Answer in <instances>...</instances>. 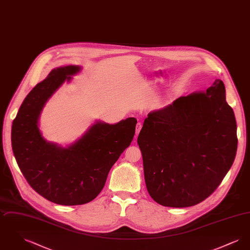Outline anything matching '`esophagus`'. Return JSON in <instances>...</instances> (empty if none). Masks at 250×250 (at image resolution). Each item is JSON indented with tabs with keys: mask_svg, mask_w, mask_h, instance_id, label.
Returning a JSON list of instances; mask_svg holds the SVG:
<instances>
[{
	"mask_svg": "<svg viewBox=\"0 0 250 250\" xmlns=\"http://www.w3.org/2000/svg\"><path fill=\"white\" fill-rule=\"evenodd\" d=\"M142 127H143L142 123H138L137 125H136V138H137V136L139 135V133H140V131L142 129Z\"/></svg>",
	"mask_w": 250,
	"mask_h": 250,
	"instance_id": "1",
	"label": "esophagus"
}]
</instances>
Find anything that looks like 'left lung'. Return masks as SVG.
Segmentation results:
<instances>
[{
	"mask_svg": "<svg viewBox=\"0 0 250 250\" xmlns=\"http://www.w3.org/2000/svg\"><path fill=\"white\" fill-rule=\"evenodd\" d=\"M236 130L221 80L206 91L181 96L149 112L138 144L146 188L154 201L183 208L207 199L232 166Z\"/></svg>",
	"mask_w": 250,
	"mask_h": 250,
	"instance_id": "8db88e82",
	"label": "left lung"
}]
</instances>
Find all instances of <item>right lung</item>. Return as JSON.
<instances>
[{
    "mask_svg": "<svg viewBox=\"0 0 250 250\" xmlns=\"http://www.w3.org/2000/svg\"><path fill=\"white\" fill-rule=\"evenodd\" d=\"M76 65L61 66L28 94L13 121V153L34 190L61 205L92 202L103 189L111 167L130 145L136 118L115 125L96 123L66 149L48 143L38 129V117L46 101L71 75Z\"/></svg>",
    "mask_w": 250,
    "mask_h": 250,
    "instance_id": "add662e5",
    "label": "right lung"
}]
</instances>
